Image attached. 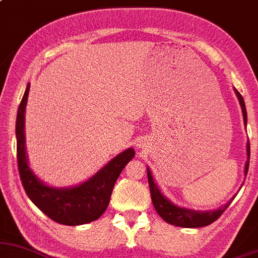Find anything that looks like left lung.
Masks as SVG:
<instances>
[{
    "label": "left lung",
    "instance_id": "1",
    "mask_svg": "<svg viewBox=\"0 0 258 258\" xmlns=\"http://www.w3.org/2000/svg\"><path fill=\"white\" fill-rule=\"evenodd\" d=\"M235 95H236L237 99L240 102L241 109H242V117H243V125H247V112H246L245 102H243L242 96L240 95L239 91L236 88H234ZM246 156L247 160L245 162V168H243V174H247L248 171V163H250V141L247 140L246 144ZM148 167V166H146ZM148 181L149 185H150V192H151V201L154 204L155 209H156L157 214L161 217L166 223L172 224L174 226H181V228H202V226L210 225L212 223H214L217 219L225 212V209L230 206V203L232 202V199L236 197L235 195L228 203L224 204L223 207L218 208L214 210H195L189 209V208L179 207L177 204L172 203L170 199L167 198L163 193L160 190V188L157 187V184L155 183L154 176H152L150 168L148 167Z\"/></svg>",
    "mask_w": 258,
    "mask_h": 258
}]
</instances>
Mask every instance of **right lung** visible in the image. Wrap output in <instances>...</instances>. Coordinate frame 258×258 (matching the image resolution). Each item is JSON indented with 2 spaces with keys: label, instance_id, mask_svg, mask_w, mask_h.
<instances>
[{
  "label": "right lung",
  "instance_id": "obj_1",
  "mask_svg": "<svg viewBox=\"0 0 258 258\" xmlns=\"http://www.w3.org/2000/svg\"><path fill=\"white\" fill-rule=\"evenodd\" d=\"M30 85H27L16 120L17 161L19 176L27 196L46 217L63 225H82L97 220L109 204L113 187L123 168L134 157L133 148L113 157L99 171L71 187H52L46 184L30 168L26 151V107Z\"/></svg>",
  "mask_w": 258,
  "mask_h": 258
}]
</instances>
